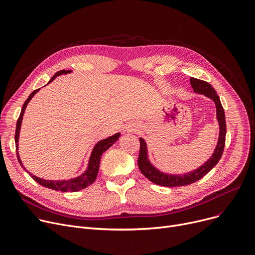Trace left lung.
Instances as JSON below:
<instances>
[{
	"instance_id": "left-lung-1",
	"label": "left lung",
	"mask_w": 255,
	"mask_h": 255,
	"mask_svg": "<svg viewBox=\"0 0 255 255\" xmlns=\"http://www.w3.org/2000/svg\"><path fill=\"white\" fill-rule=\"evenodd\" d=\"M190 84L193 88V91L198 94H203V95L211 98L216 104V111H217V120L219 123V138H218V143L216 145V149L214 151L213 155L211 158L208 160V161L195 169L192 172L185 173V175H167V173H163L161 171H159L156 169L148 159V151H146V143L142 138H139V155H138V160H137V164L139 167V170L141 171L142 175L149 179L151 182H153L156 185L159 186H165V187H179V186H186L192 184L198 180L202 179L204 176H206L207 173L215 166L218 161L220 160L223 150H224V145H225V135H226V123H225V115H224V110L222 107V104L220 102L219 96L217 95L216 91L214 90V88L207 82H204V80H200L194 77L190 78Z\"/></svg>"
}]
</instances>
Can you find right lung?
Instances as JSON below:
<instances>
[{"label":"right lung","mask_w":255,"mask_h":255,"mask_svg":"<svg viewBox=\"0 0 255 255\" xmlns=\"http://www.w3.org/2000/svg\"><path fill=\"white\" fill-rule=\"evenodd\" d=\"M71 70H61V71H58L55 75H53L50 80L48 82L51 83L53 79H55L57 76L61 75V74H66V73H70ZM40 89H37L35 90L34 92L31 93V95L28 97V99L25 100V102L23 103L22 105V109H21V112H20V115H19V118L17 120V123H16V130H15V145H16V151L18 149V137H19V130H20V125H21V121H22V116L24 114V110L26 105H28L29 101L33 98V96L35 95V94L39 91ZM120 137V133H117V134L113 135V136H110L107 137L103 140H100L95 146H94V149L92 151V154H91V157H90V160H89V166H88V169L83 173L82 176H79L77 178H74V179H71V180H66V181H49V180H44V179H40V178H37L36 176L32 175L31 172H29L28 170H26L22 163H21V160L18 156V152L16 153L17 155V159L18 161L20 163V165L26 170V172H29V175L33 178L34 181H36L38 184L42 185L44 187H46V188H49V189H52V190H56V191H62V192H67V191H71V192H75V191H79V190H83L85 188H87L88 186H90L91 184H93L94 182H95L96 178H97V175H98V170H99V164H100V159H101V156L102 154L109 149L111 148V146L119 139Z\"/></svg>","instance_id":"obj_1"}]
</instances>
